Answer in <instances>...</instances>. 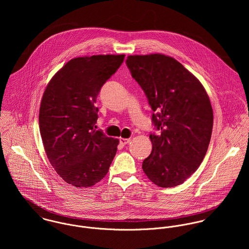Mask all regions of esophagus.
<instances>
[{"label":"esophagus","mask_w":249,"mask_h":249,"mask_svg":"<svg viewBox=\"0 0 249 249\" xmlns=\"http://www.w3.org/2000/svg\"><path fill=\"white\" fill-rule=\"evenodd\" d=\"M130 141H131V139L121 138V139H120V143H121V144H123V145H125V144H127L128 142H130Z\"/></svg>","instance_id":"esophagus-1"}]
</instances>
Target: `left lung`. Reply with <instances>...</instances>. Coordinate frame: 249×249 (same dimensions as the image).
<instances>
[{
	"label": "left lung",
	"mask_w": 249,
	"mask_h": 249,
	"mask_svg": "<svg viewBox=\"0 0 249 249\" xmlns=\"http://www.w3.org/2000/svg\"><path fill=\"white\" fill-rule=\"evenodd\" d=\"M126 65L142 87L160 133L142 171L155 185L176 187L201 164L211 140L213 109L200 81L177 59L161 53L129 55Z\"/></svg>",
	"instance_id": "obj_1"
}]
</instances>
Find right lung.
I'll return each mask as SVG.
<instances>
[{
    "mask_svg": "<svg viewBox=\"0 0 249 249\" xmlns=\"http://www.w3.org/2000/svg\"><path fill=\"white\" fill-rule=\"evenodd\" d=\"M124 54L72 58L48 83L39 110L47 157L59 177L78 188L107 176L119 140L96 130L95 104L103 85L122 65Z\"/></svg>",
    "mask_w": 249,
    "mask_h": 249,
    "instance_id": "add662e5",
    "label": "right lung"
}]
</instances>
